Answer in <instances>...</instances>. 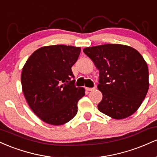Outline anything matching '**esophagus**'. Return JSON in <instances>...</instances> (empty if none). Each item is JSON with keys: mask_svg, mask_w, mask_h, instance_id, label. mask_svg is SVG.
I'll list each match as a JSON object with an SVG mask.
<instances>
[{"mask_svg": "<svg viewBox=\"0 0 157 157\" xmlns=\"http://www.w3.org/2000/svg\"><path fill=\"white\" fill-rule=\"evenodd\" d=\"M86 91H94V90L95 89V88H86Z\"/></svg>", "mask_w": 157, "mask_h": 157, "instance_id": "34e87169", "label": "esophagus"}]
</instances>
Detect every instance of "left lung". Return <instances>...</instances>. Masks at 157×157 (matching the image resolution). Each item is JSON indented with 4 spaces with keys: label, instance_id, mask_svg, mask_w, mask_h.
Returning a JSON list of instances; mask_svg holds the SVG:
<instances>
[{
    "label": "left lung",
    "instance_id": "1",
    "mask_svg": "<svg viewBox=\"0 0 157 157\" xmlns=\"http://www.w3.org/2000/svg\"><path fill=\"white\" fill-rule=\"evenodd\" d=\"M83 52L100 73L97 88L102 99L98 104L99 111L116 120L132 115L149 88L148 68L140 52L121 44L87 47Z\"/></svg>",
    "mask_w": 157,
    "mask_h": 157
}]
</instances>
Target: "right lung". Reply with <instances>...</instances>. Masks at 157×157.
<instances>
[{
  "mask_svg": "<svg viewBox=\"0 0 157 157\" xmlns=\"http://www.w3.org/2000/svg\"><path fill=\"white\" fill-rule=\"evenodd\" d=\"M81 48L55 45L38 48L29 57L21 73L25 98L34 113L53 125L75 117L85 89L75 87L71 67Z\"/></svg>",
  "mask_w": 157,
  "mask_h": 157,
  "instance_id": "add662e5",
  "label": "right lung"
}]
</instances>
